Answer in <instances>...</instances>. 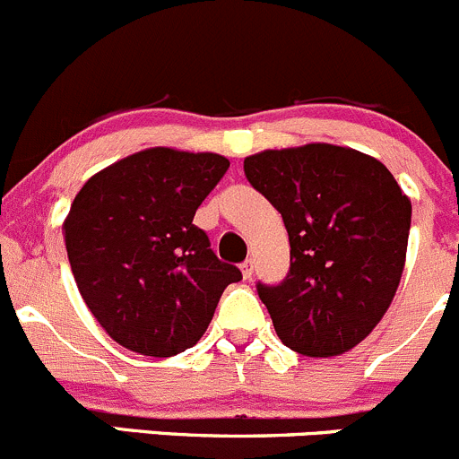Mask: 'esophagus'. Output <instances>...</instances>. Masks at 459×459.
I'll return each mask as SVG.
<instances>
[{"mask_svg":"<svg viewBox=\"0 0 459 459\" xmlns=\"http://www.w3.org/2000/svg\"><path fill=\"white\" fill-rule=\"evenodd\" d=\"M240 272H243V279H252V274H254V261H252V258H247L245 263H240Z\"/></svg>","mask_w":459,"mask_h":459,"instance_id":"1","label":"esophagus"}]
</instances>
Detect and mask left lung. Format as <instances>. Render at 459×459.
Masks as SVG:
<instances>
[{"mask_svg": "<svg viewBox=\"0 0 459 459\" xmlns=\"http://www.w3.org/2000/svg\"><path fill=\"white\" fill-rule=\"evenodd\" d=\"M243 169L290 236L288 276L256 285L276 334L299 355H343L397 292L411 201L377 158L337 144L267 149Z\"/></svg>", "mask_w": 459, "mask_h": 459, "instance_id": "1", "label": "left lung"}]
</instances>
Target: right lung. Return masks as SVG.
<instances>
[{
	"label": "right lung",
	"instance_id": "obj_1",
	"mask_svg": "<svg viewBox=\"0 0 459 459\" xmlns=\"http://www.w3.org/2000/svg\"><path fill=\"white\" fill-rule=\"evenodd\" d=\"M230 160L153 147L98 171L77 192L65 240L77 290L108 337L147 357L196 346L240 270L194 214Z\"/></svg>",
	"mask_w": 459,
	"mask_h": 459
}]
</instances>
